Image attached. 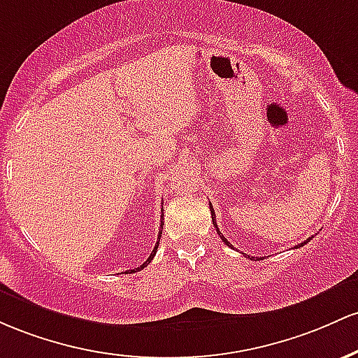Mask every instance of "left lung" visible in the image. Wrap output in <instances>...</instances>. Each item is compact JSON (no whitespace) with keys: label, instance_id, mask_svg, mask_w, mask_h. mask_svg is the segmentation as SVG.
Wrapping results in <instances>:
<instances>
[{"label":"left lung","instance_id":"8db88e82","mask_svg":"<svg viewBox=\"0 0 358 358\" xmlns=\"http://www.w3.org/2000/svg\"><path fill=\"white\" fill-rule=\"evenodd\" d=\"M210 211H211V218H213V224H215V228H216V231H218V235L220 236H222V240H223V242L224 243H227L228 245V247H231V245H230V242H228V240L227 238H224V236L222 235V233H220V230H218V224H216V216H215V210H213V206H211V203H210ZM311 238H313V236H311ZM311 238H308L306 240V242H304V243H308L309 242V240H311ZM304 243H301V245H298V247H303V245ZM248 259H255V257H250V255H248Z\"/></svg>","mask_w":358,"mask_h":358}]
</instances>
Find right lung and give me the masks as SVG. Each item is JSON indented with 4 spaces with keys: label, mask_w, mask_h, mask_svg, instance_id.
I'll use <instances>...</instances> for the list:
<instances>
[{
    "label": "right lung",
    "mask_w": 358,
    "mask_h": 358,
    "mask_svg": "<svg viewBox=\"0 0 358 358\" xmlns=\"http://www.w3.org/2000/svg\"><path fill=\"white\" fill-rule=\"evenodd\" d=\"M162 211H164V208H162ZM162 220H164V213H162V218H160V227H162V224H164V222H162ZM160 236H162V231H160V230H159V236H157V245H155V247H154V250H152V254H150V257H148V259L145 260V262H143V264H142V266H140V267H136V268H134V271H130V272H138V271H142V268H143V267H147V266H148V264H150V262H152V259H154L155 252H157V247H159V242H160Z\"/></svg>",
    "instance_id": "1"
}]
</instances>
